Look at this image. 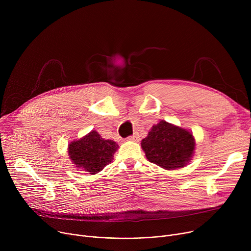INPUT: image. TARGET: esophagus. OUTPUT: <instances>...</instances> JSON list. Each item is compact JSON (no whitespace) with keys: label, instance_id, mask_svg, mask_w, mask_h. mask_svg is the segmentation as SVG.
Wrapping results in <instances>:
<instances>
[{"label":"esophagus","instance_id":"34e87169","mask_svg":"<svg viewBox=\"0 0 251 251\" xmlns=\"http://www.w3.org/2000/svg\"><path fill=\"white\" fill-rule=\"evenodd\" d=\"M127 139H128L129 141H139V140H140V136H139V134L136 132V133H134L132 136H129Z\"/></svg>","mask_w":251,"mask_h":251}]
</instances>
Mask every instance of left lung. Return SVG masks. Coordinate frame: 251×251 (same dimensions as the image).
I'll return each instance as SVG.
<instances>
[{"instance_id":"left-lung-1","label":"left lung","mask_w":251,"mask_h":251,"mask_svg":"<svg viewBox=\"0 0 251 251\" xmlns=\"http://www.w3.org/2000/svg\"><path fill=\"white\" fill-rule=\"evenodd\" d=\"M195 145L191 132L166 121L153 126L141 142L147 159L167 170L184 167L190 161Z\"/></svg>"}]
</instances>
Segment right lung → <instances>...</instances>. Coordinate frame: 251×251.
<instances>
[{"label":"right lung","instance_id":"1","mask_svg":"<svg viewBox=\"0 0 251 251\" xmlns=\"http://www.w3.org/2000/svg\"><path fill=\"white\" fill-rule=\"evenodd\" d=\"M117 149L116 142L105 140L96 131H91L82 139L71 142L68 154L75 167L97 174L112 162Z\"/></svg>","mask_w":251,"mask_h":251}]
</instances>
